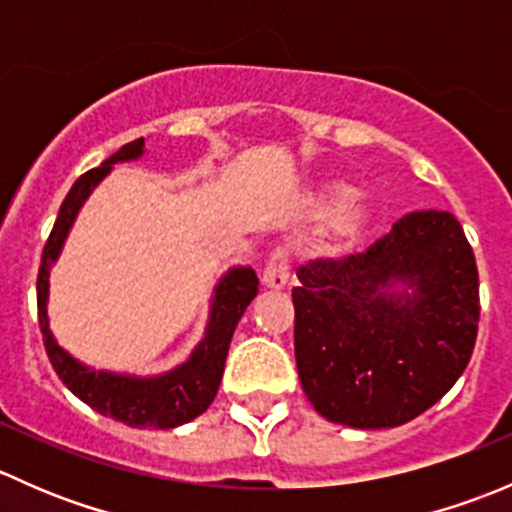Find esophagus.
<instances>
[{"instance_id": "1", "label": "esophagus", "mask_w": 512, "mask_h": 512, "mask_svg": "<svg viewBox=\"0 0 512 512\" xmlns=\"http://www.w3.org/2000/svg\"><path fill=\"white\" fill-rule=\"evenodd\" d=\"M289 277V255L285 247H275L267 257L265 272H262V285L270 289H282Z\"/></svg>"}]
</instances>
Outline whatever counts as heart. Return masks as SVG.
<instances>
[{"label":"heart","mask_w":512,"mask_h":512,"mask_svg":"<svg viewBox=\"0 0 512 512\" xmlns=\"http://www.w3.org/2000/svg\"><path fill=\"white\" fill-rule=\"evenodd\" d=\"M349 195H352V188L344 183H329L319 193L317 203L322 208L332 203H342L319 223L317 232H314L312 245L314 252H319V255H342V252H347L354 245L356 237L364 230L366 218H369L366 205H361L354 198L347 200Z\"/></svg>","instance_id":"obj_1"}]
</instances>
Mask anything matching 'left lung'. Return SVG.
<instances>
[{
	"instance_id": "8db88e82",
	"label": "left lung",
	"mask_w": 512,
	"mask_h": 512,
	"mask_svg": "<svg viewBox=\"0 0 512 512\" xmlns=\"http://www.w3.org/2000/svg\"><path fill=\"white\" fill-rule=\"evenodd\" d=\"M294 359L314 409L352 428H391L458 381L478 337V267L448 210H414L364 252L297 270ZM415 287L394 295L388 287Z\"/></svg>"
}]
</instances>
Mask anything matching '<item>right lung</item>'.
Instances as JSON below:
<instances>
[{"mask_svg":"<svg viewBox=\"0 0 512 512\" xmlns=\"http://www.w3.org/2000/svg\"><path fill=\"white\" fill-rule=\"evenodd\" d=\"M141 153L143 138L126 143L106 163L81 175L74 188L69 190V195L61 203L59 215H56L54 230H51L44 252H41V267L39 277H36V307H39L41 337H44L51 366L59 374V379L84 404H89L98 414L111 416L133 428H175L203 414L213 404L215 394H218L232 332H235L247 304L260 292L257 289L260 282H257V275L250 267H237V270L227 272L220 280V285L215 287L213 312H210L205 339L183 366H178V369L165 376H156V379H133V376H116L106 374V371L86 369L79 361L71 359L64 349L56 347L54 337L49 332V322H46L49 267L59 257L64 237L71 223H74L76 213L84 205V200L89 198L91 190L96 188L98 180L111 170L113 163L138 158Z\"/></svg>","mask_w":512,"mask_h":512,"instance_id":"right-lung-1","label":"right lung"}]
</instances>
